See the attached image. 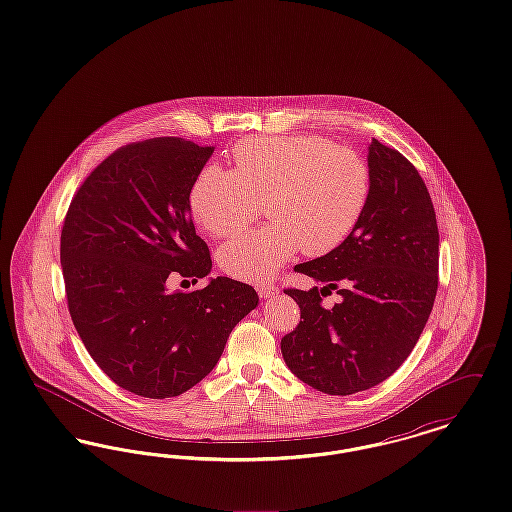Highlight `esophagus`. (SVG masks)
<instances>
[{
  "label": "esophagus",
  "mask_w": 512,
  "mask_h": 512,
  "mask_svg": "<svg viewBox=\"0 0 512 512\" xmlns=\"http://www.w3.org/2000/svg\"><path fill=\"white\" fill-rule=\"evenodd\" d=\"M257 293L261 299H268V297H274L278 293V288L272 286V284H259L257 286Z\"/></svg>",
  "instance_id": "obj_1"
}]
</instances>
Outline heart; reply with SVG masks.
Instances as JSON below:
<instances>
[{
    "instance_id": "b5f03b06",
    "label": "heart",
    "mask_w": 512,
    "mask_h": 512,
    "mask_svg": "<svg viewBox=\"0 0 512 512\" xmlns=\"http://www.w3.org/2000/svg\"><path fill=\"white\" fill-rule=\"evenodd\" d=\"M370 172L349 147L315 136L251 138L234 149V171L207 165L190 209L217 238L238 234L265 199V228L222 245L219 265L244 282H265L293 255L326 253L349 236L365 209Z\"/></svg>"
}]
</instances>
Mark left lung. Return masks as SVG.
<instances>
[{
  "label": "left lung",
  "mask_w": 512,
  "mask_h": 512,
  "mask_svg": "<svg viewBox=\"0 0 512 512\" xmlns=\"http://www.w3.org/2000/svg\"><path fill=\"white\" fill-rule=\"evenodd\" d=\"M366 161L370 190L351 234L295 267L322 288L286 290L301 322L282 338V357L301 382L328 395L390 378L411 355L438 292V222L424 180L378 140ZM332 289L342 301L326 310L319 295Z\"/></svg>",
  "instance_id": "obj_1"
}]
</instances>
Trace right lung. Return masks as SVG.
<instances>
[{"instance_id":"obj_1","label":"right lung","mask_w":512,"mask_h":512,"mask_svg":"<svg viewBox=\"0 0 512 512\" xmlns=\"http://www.w3.org/2000/svg\"><path fill=\"white\" fill-rule=\"evenodd\" d=\"M215 147L155 138L121 147L74 195L61 232V267L74 328L124 390L165 399L219 363L257 292L207 278L169 292L171 278H205L213 263L195 234L190 190Z\"/></svg>"}]
</instances>
